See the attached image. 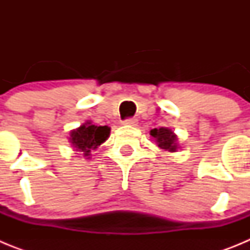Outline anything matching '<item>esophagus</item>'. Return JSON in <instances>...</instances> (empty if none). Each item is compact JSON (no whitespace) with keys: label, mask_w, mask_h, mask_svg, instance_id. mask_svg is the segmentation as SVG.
I'll return each instance as SVG.
<instances>
[{"label":"esophagus","mask_w":250,"mask_h":250,"mask_svg":"<svg viewBox=\"0 0 250 250\" xmlns=\"http://www.w3.org/2000/svg\"><path fill=\"white\" fill-rule=\"evenodd\" d=\"M124 124L125 125H131V126H135L136 124H138V119L136 118H127L124 120Z\"/></svg>","instance_id":"obj_1"}]
</instances>
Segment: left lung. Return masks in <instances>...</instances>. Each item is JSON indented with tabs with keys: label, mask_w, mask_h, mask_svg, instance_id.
Wrapping results in <instances>:
<instances>
[{
	"label": "left lung",
	"mask_w": 250,
	"mask_h": 250,
	"mask_svg": "<svg viewBox=\"0 0 250 250\" xmlns=\"http://www.w3.org/2000/svg\"><path fill=\"white\" fill-rule=\"evenodd\" d=\"M150 135L155 138L158 146L163 150L167 151H175L176 150V136L174 135L173 131L167 127H160V129H152L150 131Z\"/></svg>",
	"instance_id": "obj_1"
}]
</instances>
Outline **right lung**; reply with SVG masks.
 Masks as SVG:
<instances>
[{
	"instance_id": "add662e5",
	"label": "right lung",
	"mask_w": 250,
	"mask_h": 250,
	"mask_svg": "<svg viewBox=\"0 0 250 250\" xmlns=\"http://www.w3.org/2000/svg\"><path fill=\"white\" fill-rule=\"evenodd\" d=\"M110 135V127L95 126L90 123L83 124V126L74 130L70 134V141L79 151H83L89 155L92 149H96Z\"/></svg>"
}]
</instances>
